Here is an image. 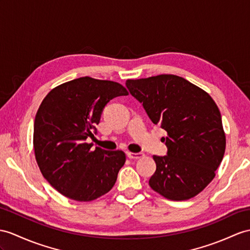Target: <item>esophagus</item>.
Listing matches in <instances>:
<instances>
[{"instance_id": "1", "label": "esophagus", "mask_w": 250, "mask_h": 250, "mask_svg": "<svg viewBox=\"0 0 250 250\" xmlns=\"http://www.w3.org/2000/svg\"><path fill=\"white\" fill-rule=\"evenodd\" d=\"M127 157L129 158V159H141V158L144 157L143 153H127Z\"/></svg>"}]
</instances>
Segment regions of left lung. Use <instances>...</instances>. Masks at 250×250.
Wrapping results in <instances>:
<instances>
[{"label":"left lung","instance_id":"8db88e82","mask_svg":"<svg viewBox=\"0 0 250 250\" xmlns=\"http://www.w3.org/2000/svg\"><path fill=\"white\" fill-rule=\"evenodd\" d=\"M130 94L142 103L154 124L167 132V156H154L149 186L171 200H187L215 177L226 148L221 112L212 97L177 75L127 79Z\"/></svg>","mask_w":250,"mask_h":250}]
</instances>
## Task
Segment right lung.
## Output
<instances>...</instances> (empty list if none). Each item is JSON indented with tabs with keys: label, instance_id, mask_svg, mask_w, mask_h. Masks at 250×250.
<instances>
[{
	"label": "right lung",
	"instance_id": "add662e5",
	"mask_svg": "<svg viewBox=\"0 0 250 250\" xmlns=\"http://www.w3.org/2000/svg\"><path fill=\"white\" fill-rule=\"evenodd\" d=\"M128 95L111 81L89 76L59 84L42 101L34 124L36 161L56 190L76 202H91L108 193L126 161L122 150L91 149L88 137L100 123L107 103Z\"/></svg>",
	"mask_w": 250,
	"mask_h": 250
}]
</instances>
